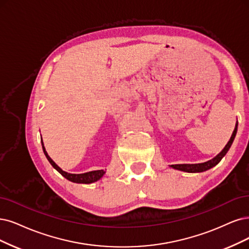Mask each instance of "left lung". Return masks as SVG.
<instances>
[{
    "label": "left lung",
    "mask_w": 249,
    "mask_h": 249,
    "mask_svg": "<svg viewBox=\"0 0 249 249\" xmlns=\"http://www.w3.org/2000/svg\"><path fill=\"white\" fill-rule=\"evenodd\" d=\"M237 128H238V122H236V125H235V129L232 133V136L231 139H230V141L228 142V143L226 144L225 148L223 149V151L220 152L219 154H217L215 157L213 159H211L207 162H204V163H198V164H177V165H171V167L177 169V170H180V171H185V172H190V173H196V172H203V171H206L210 168L214 167L215 165H217L220 160H222L226 154L228 153V151L230 150V148H231V145L235 140V136H236V133H237Z\"/></svg>",
    "instance_id": "left-lung-1"
}]
</instances>
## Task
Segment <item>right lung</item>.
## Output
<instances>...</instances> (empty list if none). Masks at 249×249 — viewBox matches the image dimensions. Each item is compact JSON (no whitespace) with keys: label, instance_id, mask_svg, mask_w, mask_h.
Segmentation results:
<instances>
[{"label":"right lung","instance_id":"obj_1","mask_svg":"<svg viewBox=\"0 0 249 249\" xmlns=\"http://www.w3.org/2000/svg\"><path fill=\"white\" fill-rule=\"evenodd\" d=\"M42 142V148H43V152L46 156V158L48 159V161L50 162V164L53 166V168L56 169L61 176L63 178H66L68 180L70 181H72V182H76V183H92V182H95L97 180H99L101 178H103L105 176L106 171L105 170H94V171H89V172H85V173H79V174H76V173H69L67 171L62 170L58 165L55 163L50 157L48 153L46 152V149L44 146V142L43 141H41Z\"/></svg>","mask_w":249,"mask_h":249}]
</instances>
